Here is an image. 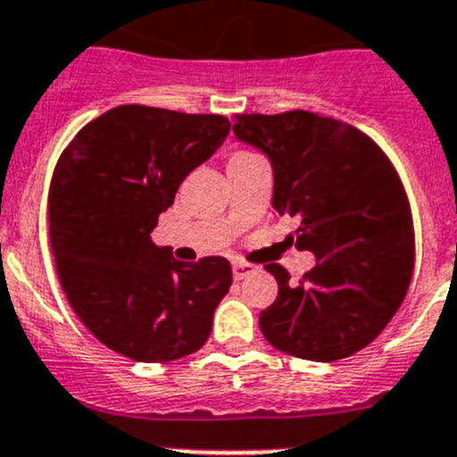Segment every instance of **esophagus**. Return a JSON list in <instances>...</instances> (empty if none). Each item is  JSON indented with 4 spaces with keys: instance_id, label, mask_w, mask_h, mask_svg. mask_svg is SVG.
I'll return each mask as SVG.
<instances>
[{
    "instance_id": "esophagus-1",
    "label": "esophagus",
    "mask_w": 457,
    "mask_h": 457,
    "mask_svg": "<svg viewBox=\"0 0 457 457\" xmlns=\"http://www.w3.org/2000/svg\"><path fill=\"white\" fill-rule=\"evenodd\" d=\"M256 270V265L247 263V261H233V277L245 278L247 274H252Z\"/></svg>"
}]
</instances>
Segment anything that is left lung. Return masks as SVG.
<instances>
[{"label":"left lung","mask_w":457,"mask_h":457,"mask_svg":"<svg viewBox=\"0 0 457 457\" xmlns=\"http://www.w3.org/2000/svg\"><path fill=\"white\" fill-rule=\"evenodd\" d=\"M233 132L270 157L274 210L297 220L295 247L316 253L300 281L265 265L278 295L258 318L263 337L309 361L364 350L401 309L414 272V221L395 167L354 125L304 109L236 114Z\"/></svg>","instance_id":"8db88e82"}]
</instances>
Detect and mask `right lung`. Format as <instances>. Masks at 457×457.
Wrapping results in <instances>:
<instances>
[{"label": "right lung", "instance_id": "add662e5", "mask_svg": "<svg viewBox=\"0 0 457 457\" xmlns=\"http://www.w3.org/2000/svg\"><path fill=\"white\" fill-rule=\"evenodd\" d=\"M228 128L220 114L120 104L84 125L56 162L47 194L56 274L84 327L123 357L162 364L208 341L231 263H180L151 231Z\"/></svg>", "mask_w": 457, "mask_h": 457}]
</instances>
